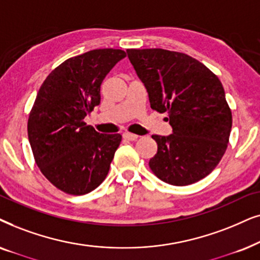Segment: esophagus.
<instances>
[{
    "label": "esophagus",
    "mask_w": 260,
    "mask_h": 260,
    "mask_svg": "<svg viewBox=\"0 0 260 260\" xmlns=\"http://www.w3.org/2000/svg\"><path fill=\"white\" fill-rule=\"evenodd\" d=\"M122 137H123V139L129 140V141H134V140L138 139L137 134H133V133H129V132H124L122 134Z\"/></svg>",
    "instance_id": "1"
}]
</instances>
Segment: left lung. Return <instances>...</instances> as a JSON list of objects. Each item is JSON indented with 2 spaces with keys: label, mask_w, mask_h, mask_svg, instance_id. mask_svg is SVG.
I'll use <instances>...</instances> for the list:
<instances>
[{
  "label": "left lung",
  "mask_w": 260,
  "mask_h": 260,
  "mask_svg": "<svg viewBox=\"0 0 260 260\" xmlns=\"http://www.w3.org/2000/svg\"><path fill=\"white\" fill-rule=\"evenodd\" d=\"M128 58L146 86L151 108L168 114L172 134L152 136L158 150L151 170L171 185L208 176L227 150L232 110L217 76L195 58L162 48H128Z\"/></svg>",
  "instance_id": "left-lung-1"
}]
</instances>
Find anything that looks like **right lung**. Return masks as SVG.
<instances>
[{
	"mask_svg": "<svg viewBox=\"0 0 260 260\" xmlns=\"http://www.w3.org/2000/svg\"><path fill=\"white\" fill-rule=\"evenodd\" d=\"M126 52L100 48L69 58L47 76L29 112L27 132L41 174L69 195H84L108 175L120 134H102L84 117L101 101V84Z\"/></svg>",
	"mask_w": 260,
	"mask_h": 260,
	"instance_id": "1",
	"label": "right lung"
}]
</instances>
